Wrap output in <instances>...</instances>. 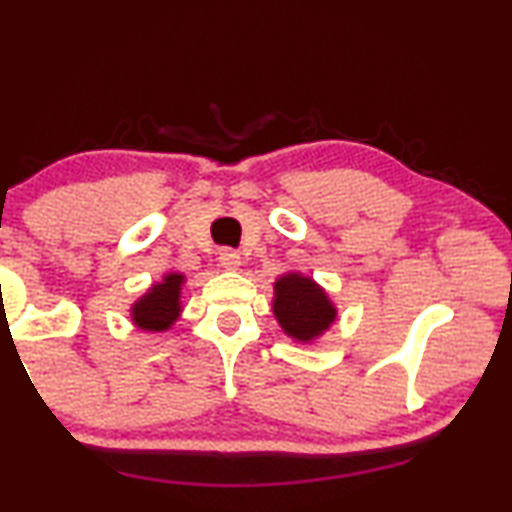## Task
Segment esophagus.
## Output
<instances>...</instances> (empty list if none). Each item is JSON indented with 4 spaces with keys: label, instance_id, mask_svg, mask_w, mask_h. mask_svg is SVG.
Segmentation results:
<instances>
[{
    "label": "esophagus",
    "instance_id": "34e87169",
    "mask_svg": "<svg viewBox=\"0 0 512 512\" xmlns=\"http://www.w3.org/2000/svg\"><path fill=\"white\" fill-rule=\"evenodd\" d=\"M219 265H221L223 270L235 272V270H240V265H242V256L237 254V251H233V249H223L221 254H219Z\"/></svg>",
    "mask_w": 512,
    "mask_h": 512
}]
</instances>
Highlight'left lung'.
Instances as JSON below:
<instances>
[{
  "label": "left lung",
  "mask_w": 512,
  "mask_h": 512,
  "mask_svg": "<svg viewBox=\"0 0 512 512\" xmlns=\"http://www.w3.org/2000/svg\"><path fill=\"white\" fill-rule=\"evenodd\" d=\"M275 296H272V314L282 326L286 338L300 345H312L335 324L338 307L328 298L326 289L314 282L310 275L289 270L277 277Z\"/></svg>",
  "instance_id": "8db88e82"
}]
</instances>
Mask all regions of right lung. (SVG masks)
<instances>
[{"label":"right lung","mask_w":512,"mask_h":512,"mask_svg":"<svg viewBox=\"0 0 512 512\" xmlns=\"http://www.w3.org/2000/svg\"><path fill=\"white\" fill-rule=\"evenodd\" d=\"M186 275L181 272H165L160 282H153L135 303L130 305L132 326L146 333H165L181 317V289Z\"/></svg>","instance_id":"obj_1"}]
</instances>
